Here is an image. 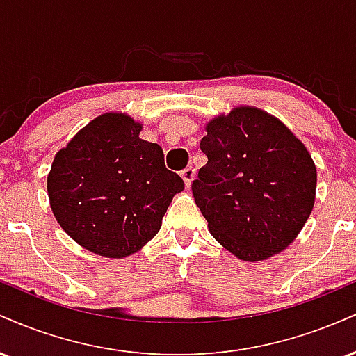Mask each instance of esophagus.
<instances>
[{
  "label": "esophagus",
  "mask_w": 356,
  "mask_h": 356,
  "mask_svg": "<svg viewBox=\"0 0 356 356\" xmlns=\"http://www.w3.org/2000/svg\"><path fill=\"white\" fill-rule=\"evenodd\" d=\"M181 175H182L184 184H186V187H189L191 184H192V181H194L195 172H194V169H192V167H186V169H184L182 172H181Z\"/></svg>",
  "instance_id": "esophagus-1"
}]
</instances>
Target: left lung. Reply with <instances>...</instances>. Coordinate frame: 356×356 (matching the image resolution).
<instances>
[{
	"label": "left lung",
	"mask_w": 356,
	"mask_h": 356,
	"mask_svg": "<svg viewBox=\"0 0 356 356\" xmlns=\"http://www.w3.org/2000/svg\"><path fill=\"white\" fill-rule=\"evenodd\" d=\"M192 194L211 234L244 261L288 248L312 214L316 167L277 118L238 107L206 127Z\"/></svg>",
	"instance_id": "8db88e82"
}]
</instances>
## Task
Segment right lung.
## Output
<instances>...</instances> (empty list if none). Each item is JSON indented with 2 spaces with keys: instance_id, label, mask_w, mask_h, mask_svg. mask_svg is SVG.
<instances>
[{
  "instance_id": "add662e5",
  "label": "right lung",
  "mask_w": 356,
  "mask_h": 356,
  "mask_svg": "<svg viewBox=\"0 0 356 356\" xmlns=\"http://www.w3.org/2000/svg\"><path fill=\"white\" fill-rule=\"evenodd\" d=\"M142 125L104 113L55 155L48 174L53 214L73 241L99 256L134 254L157 234L184 181L165 169Z\"/></svg>"
}]
</instances>
